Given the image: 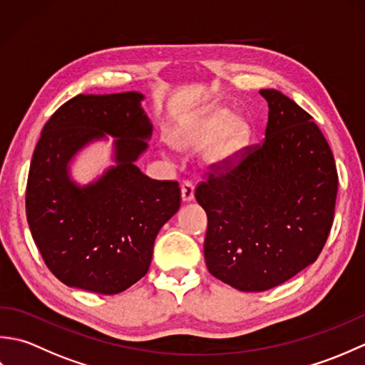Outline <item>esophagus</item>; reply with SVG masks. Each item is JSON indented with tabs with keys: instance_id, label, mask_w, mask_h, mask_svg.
<instances>
[{
	"instance_id": "1",
	"label": "esophagus",
	"mask_w": 365,
	"mask_h": 365,
	"mask_svg": "<svg viewBox=\"0 0 365 365\" xmlns=\"http://www.w3.org/2000/svg\"><path fill=\"white\" fill-rule=\"evenodd\" d=\"M195 199V187H192L191 182H183L182 183V200L183 202H191Z\"/></svg>"
}]
</instances>
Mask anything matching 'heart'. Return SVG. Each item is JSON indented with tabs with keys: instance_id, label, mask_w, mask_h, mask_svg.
Segmentation results:
<instances>
[{
	"instance_id": "1",
	"label": "heart",
	"mask_w": 365,
	"mask_h": 365,
	"mask_svg": "<svg viewBox=\"0 0 365 365\" xmlns=\"http://www.w3.org/2000/svg\"><path fill=\"white\" fill-rule=\"evenodd\" d=\"M252 125L243 114L226 106H210L187 115L169 131L168 141L180 152L202 149L204 166L216 169L235 161L251 143Z\"/></svg>"
}]
</instances>
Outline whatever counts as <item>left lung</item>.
<instances>
[{"instance_id": "obj_1", "label": "left lung", "mask_w": 365, "mask_h": 365, "mask_svg": "<svg viewBox=\"0 0 365 365\" xmlns=\"http://www.w3.org/2000/svg\"><path fill=\"white\" fill-rule=\"evenodd\" d=\"M260 96L269 108L263 143L196 188L208 218L207 268L240 292L273 289L317 260L334 220L339 183L312 115L276 89Z\"/></svg>"}]
</instances>
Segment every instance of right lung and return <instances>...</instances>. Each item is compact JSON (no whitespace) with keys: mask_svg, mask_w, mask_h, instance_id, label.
Segmentation results:
<instances>
[{"mask_svg":"<svg viewBox=\"0 0 365 365\" xmlns=\"http://www.w3.org/2000/svg\"><path fill=\"white\" fill-rule=\"evenodd\" d=\"M144 96L80 94L45 123L31 160L26 218L46 267L67 287L115 294L149 271L160 229L180 208L177 182L152 180L136 166L152 123ZM115 138V165L86 185L70 175L74 155Z\"/></svg>","mask_w":365,"mask_h":365,"instance_id":"obj_1","label":"right lung"}]
</instances>
